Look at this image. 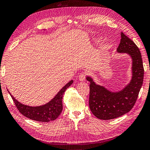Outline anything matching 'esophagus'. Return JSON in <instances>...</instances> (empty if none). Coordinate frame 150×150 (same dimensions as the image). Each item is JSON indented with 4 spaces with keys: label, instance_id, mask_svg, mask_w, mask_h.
<instances>
[{
    "label": "esophagus",
    "instance_id": "esophagus-1",
    "mask_svg": "<svg viewBox=\"0 0 150 150\" xmlns=\"http://www.w3.org/2000/svg\"><path fill=\"white\" fill-rule=\"evenodd\" d=\"M85 79H86V74L84 73H81L79 76V80L80 81H84Z\"/></svg>",
    "mask_w": 150,
    "mask_h": 150
}]
</instances>
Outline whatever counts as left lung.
Listing matches in <instances>:
<instances>
[{"instance_id":"left-lung-1","label":"left lung","mask_w":150,"mask_h":150,"mask_svg":"<svg viewBox=\"0 0 150 150\" xmlns=\"http://www.w3.org/2000/svg\"><path fill=\"white\" fill-rule=\"evenodd\" d=\"M120 53H127L132 58V79L124 89L112 92L96 84L92 77L90 82L89 107L97 118L108 120L118 118L127 113L134 107L141 88L144 79V67L141 53L130 38L121 32V40L117 48Z\"/></svg>"}]
</instances>
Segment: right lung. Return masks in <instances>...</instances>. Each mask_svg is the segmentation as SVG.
Listing matches in <instances>:
<instances>
[{
    "label": "right lung",
    "instance_id": "1",
    "mask_svg": "<svg viewBox=\"0 0 150 150\" xmlns=\"http://www.w3.org/2000/svg\"><path fill=\"white\" fill-rule=\"evenodd\" d=\"M73 81L66 84L54 98L47 103L38 107H30L17 101L10 93L16 107L23 116L32 120L41 122H48L57 119L62 111V97L67 88L71 86Z\"/></svg>",
    "mask_w": 150,
    "mask_h": 150
}]
</instances>
